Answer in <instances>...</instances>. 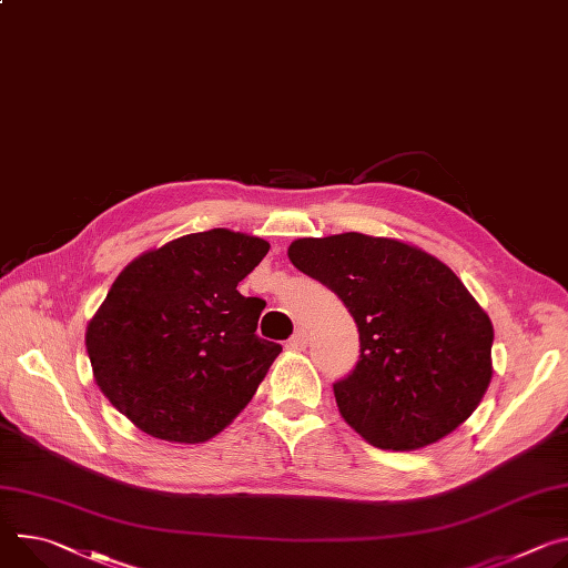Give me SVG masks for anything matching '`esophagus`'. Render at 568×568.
Wrapping results in <instances>:
<instances>
[{
    "mask_svg": "<svg viewBox=\"0 0 568 568\" xmlns=\"http://www.w3.org/2000/svg\"><path fill=\"white\" fill-rule=\"evenodd\" d=\"M305 344H307V331H305V328H296L294 335L287 339V346L294 348V351L305 348Z\"/></svg>",
    "mask_w": 568,
    "mask_h": 568,
    "instance_id": "obj_1",
    "label": "esophagus"
}]
</instances>
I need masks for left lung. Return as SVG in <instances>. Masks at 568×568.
Masks as SVG:
<instances>
[{
  "label": "left lung",
  "instance_id": "left-lung-1",
  "mask_svg": "<svg viewBox=\"0 0 568 568\" xmlns=\"http://www.w3.org/2000/svg\"><path fill=\"white\" fill-rule=\"evenodd\" d=\"M287 255L355 320L359 357L333 383L355 433L378 448L415 450L471 417L491 381L494 328L442 261L363 233L294 240Z\"/></svg>",
  "mask_w": 568,
  "mask_h": 568
}]
</instances>
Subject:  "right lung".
<instances>
[{
  "instance_id": "obj_1",
  "label": "right lung",
  "mask_w": 568,
  "mask_h": 568,
  "mask_svg": "<svg viewBox=\"0 0 568 568\" xmlns=\"http://www.w3.org/2000/svg\"><path fill=\"white\" fill-rule=\"evenodd\" d=\"M267 251L213 229L142 253L115 278L85 348L99 389L140 430L199 444L251 400L283 351L255 335L265 301L237 292Z\"/></svg>"
}]
</instances>
